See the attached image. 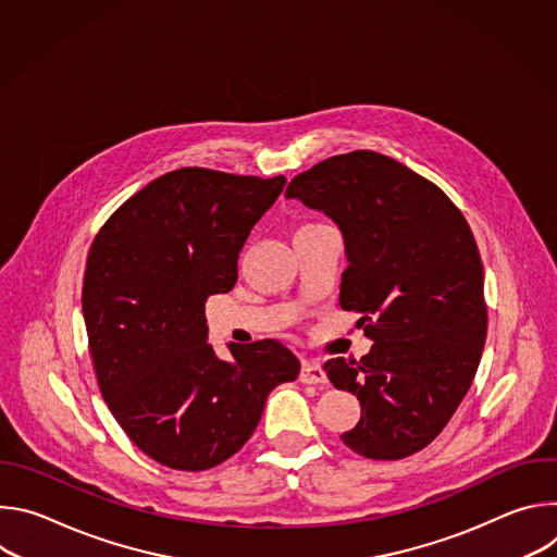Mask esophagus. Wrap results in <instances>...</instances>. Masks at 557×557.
<instances>
[{
  "label": "esophagus",
  "mask_w": 557,
  "mask_h": 557,
  "mask_svg": "<svg viewBox=\"0 0 557 557\" xmlns=\"http://www.w3.org/2000/svg\"><path fill=\"white\" fill-rule=\"evenodd\" d=\"M299 381L301 383H308V385H317V383H326V372L322 370L320 363H301V370H299Z\"/></svg>",
  "instance_id": "1"
}]
</instances>
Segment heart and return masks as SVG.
Wrapping results in <instances>:
<instances>
[{"label":"heart","mask_w":557,"mask_h":557,"mask_svg":"<svg viewBox=\"0 0 557 557\" xmlns=\"http://www.w3.org/2000/svg\"><path fill=\"white\" fill-rule=\"evenodd\" d=\"M312 226H320V224H304L299 231H304V228H312Z\"/></svg>","instance_id":"b5f03b06"}]
</instances>
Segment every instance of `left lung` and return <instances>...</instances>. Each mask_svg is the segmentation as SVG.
Returning a JSON list of instances; mask_svg holds the SVG:
<instances>
[{
  "mask_svg": "<svg viewBox=\"0 0 557 557\" xmlns=\"http://www.w3.org/2000/svg\"><path fill=\"white\" fill-rule=\"evenodd\" d=\"M286 198L339 226L348 260L339 304L361 314L374 342L359 361L324 363L361 404L342 441L374 460L412 456L449 423L485 348V275L471 228L434 183L368 149L295 176Z\"/></svg>",
  "mask_w": 557,
  "mask_h": 557,
  "instance_id": "8db88e82",
  "label": "left lung"
}]
</instances>
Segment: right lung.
<instances>
[{"instance_id":"add662e5","label":"right lung","mask_w":557,"mask_h":557,"mask_svg":"<svg viewBox=\"0 0 557 557\" xmlns=\"http://www.w3.org/2000/svg\"><path fill=\"white\" fill-rule=\"evenodd\" d=\"M284 176L185 168L151 181L103 224L84 277V320L103 399L156 462L202 471L258 428L297 357L275 339L215 355L205 301L237 280V258Z\"/></svg>"}]
</instances>
